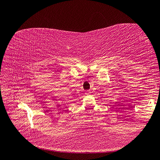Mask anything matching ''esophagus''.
<instances>
[{
	"instance_id": "esophagus-1",
	"label": "esophagus",
	"mask_w": 160,
	"mask_h": 160,
	"mask_svg": "<svg viewBox=\"0 0 160 160\" xmlns=\"http://www.w3.org/2000/svg\"><path fill=\"white\" fill-rule=\"evenodd\" d=\"M91 94V92L90 91H87V92H85V94L86 95H89V94Z\"/></svg>"
}]
</instances>
